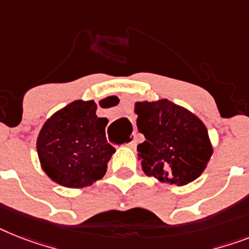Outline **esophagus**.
Returning a JSON list of instances; mask_svg holds the SVG:
<instances>
[{"instance_id": "esophagus-1", "label": "esophagus", "mask_w": 249, "mask_h": 249, "mask_svg": "<svg viewBox=\"0 0 249 249\" xmlns=\"http://www.w3.org/2000/svg\"><path fill=\"white\" fill-rule=\"evenodd\" d=\"M136 136L135 135H132V137H131V140H129V142L127 143V146L131 147V149H135L136 147Z\"/></svg>"}]
</instances>
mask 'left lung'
<instances>
[{
    "mask_svg": "<svg viewBox=\"0 0 249 249\" xmlns=\"http://www.w3.org/2000/svg\"><path fill=\"white\" fill-rule=\"evenodd\" d=\"M136 126L146 139L137 145L143 173L178 187L194 182L213 153L206 126L192 113L168 99L136 102Z\"/></svg>",
    "mask_w": 249,
    "mask_h": 249,
    "instance_id": "left-lung-1",
    "label": "left lung"
}]
</instances>
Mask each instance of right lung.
Segmentation results:
<instances>
[{
	"label": "right lung",
	"instance_id": "right-lung-1",
	"mask_svg": "<svg viewBox=\"0 0 249 249\" xmlns=\"http://www.w3.org/2000/svg\"><path fill=\"white\" fill-rule=\"evenodd\" d=\"M96 109L94 100H75L43 124L36 151L42 169L54 183L84 188L106 174L116 149L107 141L108 120L96 116Z\"/></svg>",
	"mask_w": 249,
	"mask_h": 249
}]
</instances>
